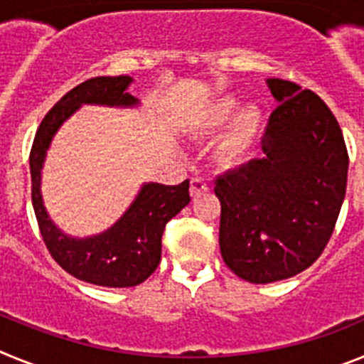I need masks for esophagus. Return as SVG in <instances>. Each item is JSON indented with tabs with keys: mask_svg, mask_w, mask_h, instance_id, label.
I'll list each match as a JSON object with an SVG mask.
<instances>
[{
	"mask_svg": "<svg viewBox=\"0 0 364 364\" xmlns=\"http://www.w3.org/2000/svg\"><path fill=\"white\" fill-rule=\"evenodd\" d=\"M208 191H210V184L204 178H191V197H198Z\"/></svg>",
	"mask_w": 364,
	"mask_h": 364,
	"instance_id": "34e87169",
	"label": "esophagus"
}]
</instances>
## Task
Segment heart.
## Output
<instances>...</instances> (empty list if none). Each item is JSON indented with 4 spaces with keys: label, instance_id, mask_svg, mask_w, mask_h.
<instances>
[{
    "label": "heart",
    "instance_id": "obj_1",
    "mask_svg": "<svg viewBox=\"0 0 364 364\" xmlns=\"http://www.w3.org/2000/svg\"><path fill=\"white\" fill-rule=\"evenodd\" d=\"M237 107L239 102L233 96H220L205 104L193 118V131L202 136H210L227 125L218 142V156L228 164L242 162L262 129V112L257 105H246L235 113Z\"/></svg>",
    "mask_w": 364,
    "mask_h": 364
}]
</instances>
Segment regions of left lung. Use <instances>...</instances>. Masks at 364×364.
I'll list each match as a JSON object with an SVG mask.
<instances>
[{
	"label": "left lung",
	"mask_w": 364,
	"mask_h": 364,
	"mask_svg": "<svg viewBox=\"0 0 364 364\" xmlns=\"http://www.w3.org/2000/svg\"><path fill=\"white\" fill-rule=\"evenodd\" d=\"M277 100L262 159L218 176L222 259L253 284L290 279L319 259L345 200L348 151L333 112L310 89L269 78Z\"/></svg>",
	"instance_id": "8db88e82"
}]
</instances>
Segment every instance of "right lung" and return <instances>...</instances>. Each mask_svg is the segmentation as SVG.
<instances>
[{
	"mask_svg": "<svg viewBox=\"0 0 364 364\" xmlns=\"http://www.w3.org/2000/svg\"><path fill=\"white\" fill-rule=\"evenodd\" d=\"M131 76H98L80 83L60 98L41 120L31 149L32 205L43 242L67 273L83 282L107 288H131L146 281L160 264L166 224L189 204V180L178 186L144 184L129 210L104 233L74 239L58 230L41 198V167L60 125L82 104L133 107L138 100L127 92Z\"/></svg>",
	"mask_w": 364,
	"mask_h": 364,
	"instance_id": "1",
	"label": "right lung"
}]
</instances>
